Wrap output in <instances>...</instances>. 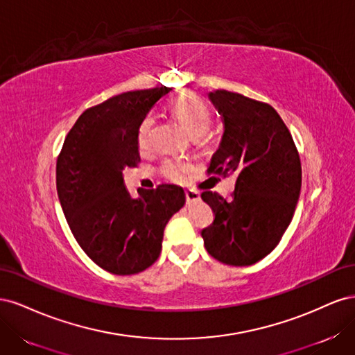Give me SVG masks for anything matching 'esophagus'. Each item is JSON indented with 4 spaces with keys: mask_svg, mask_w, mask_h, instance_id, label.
<instances>
[{
    "mask_svg": "<svg viewBox=\"0 0 355 355\" xmlns=\"http://www.w3.org/2000/svg\"><path fill=\"white\" fill-rule=\"evenodd\" d=\"M185 197H187V202H194L200 200V192L194 189H185Z\"/></svg>",
    "mask_w": 355,
    "mask_h": 355,
    "instance_id": "1",
    "label": "esophagus"
}]
</instances>
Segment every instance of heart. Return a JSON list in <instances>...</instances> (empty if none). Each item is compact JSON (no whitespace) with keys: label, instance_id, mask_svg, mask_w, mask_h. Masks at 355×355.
Returning a JSON list of instances; mask_svg holds the SVG:
<instances>
[{"label":"heart","instance_id":"obj_1","mask_svg":"<svg viewBox=\"0 0 355 355\" xmlns=\"http://www.w3.org/2000/svg\"><path fill=\"white\" fill-rule=\"evenodd\" d=\"M168 108L171 114L185 125V128L192 136H201L209 130V127L211 124V112L209 110V106L194 93H179L170 101ZM153 128L154 118H144V121L139 125L137 130V146L141 149H146L151 145ZM189 168V164L179 158H166L159 167V171L167 180L175 182V184H180V182H184L187 179Z\"/></svg>","mask_w":355,"mask_h":355}]
</instances>
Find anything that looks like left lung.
<instances>
[{"mask_svg":"<svg viewBox=\"0 0 355 355\" xmlns=\"http://www.w3.org/2000/svg\"><path fill=\"white\" fill-rule=\"evenodd\" d=\"M209 98L225 130L207 173L234 175L235 189L230 201L218 192H202L214 219L201 237L216 261L253 265L275 249L292 222L302 185L299 153L271 105L228 90Z\"/></svg>","mask_w":355,"mask_h":355,"instance_id":"1","label":"left lung"}]
</instances>
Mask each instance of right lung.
<instances>
[{
	"label": "right lung",
	"mask_w": 355,
	"mask_h": 355,
	"mask_svg": "<svg viewBox=\"0 0 355 355\" xmlns=\"http://www.w3.org/2000/svg\"><path fill=\"white\" fill-rule=\"evenodd\" d=\"M171 89L127 92L85 110L58 155L56 188L84 253L115 275L145 271L159 256L168 219L185 204L176 185L139 189L133 198L123 170L141 163L139 125Z\"/></svg>",
	"instance_id": "right-lung-1"
}]
</instances>
